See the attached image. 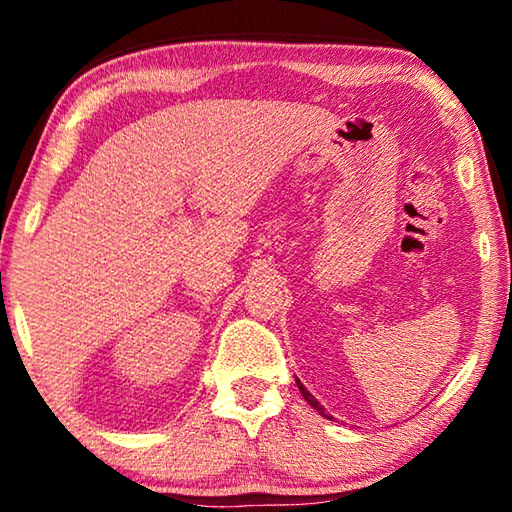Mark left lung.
Masks as SVG:
<instances>
[{"instance_id":"8db88e82","label":"left lung","mask_w":512,"mask_h":512,"mask_svg":"<svg viewBox=\"0 0 512 512\" xmlns=\"http://www.w3.org/2000/svg\"><path fill=\"white\" fill-rule=\"evenodd\" d=\"M297 387H299V391H301V396H303V398H306V400L310 402V407H314V409H317L319 413H323V407L319 405V402H317V398H314V396L310 394V391H308L306 387H303V385L299 383V380H297ZM323 416H325V413H323Z\"/></svg>"}]
</instances>
